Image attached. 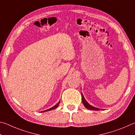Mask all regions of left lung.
I'll return each instance as SVG.
<instances>
[{
    "label": "left lung",
    "instance_id": "left-lung-1",
    "mask_svg": "<svg viewBox=\"0 0 135 135\" xmlns=\"http://www.w3.org/2000/svg\"><path fill=\"white\" fill-rule=\"evenodd\" d=\"M81 97H82V102H83L84 106L87 109H90V110H95V111L100 110L99 108H96V107H93L92 105H90V104H89L88 102L86 101L85 99H84V98L83 95V94H82V93H81Z\"/></svg>",
    "mask_w": 135,
    "mask_h": 135
}]
</instances>
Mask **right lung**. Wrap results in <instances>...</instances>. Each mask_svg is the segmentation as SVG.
<instances>
[{"label": "right lung", "instance_id": "add662e5", "mask_svg": "<svg viewBox=\"0 0 135 135\" xmlns=\"http://www.w3.org/2000/svg\"><path fill=\"white\" fill-rule=\"evenodd\" d=\"M59 103H60V101H59L58 102V103H57L55 105L54 107H52V108H49V109H46V110H45V111H42V112H46V111H51V110H52V109H56L57 107H58V106L59 105Z\"/></svg>", "mask_w": 135, "mask_h": 135}]
</instances>
